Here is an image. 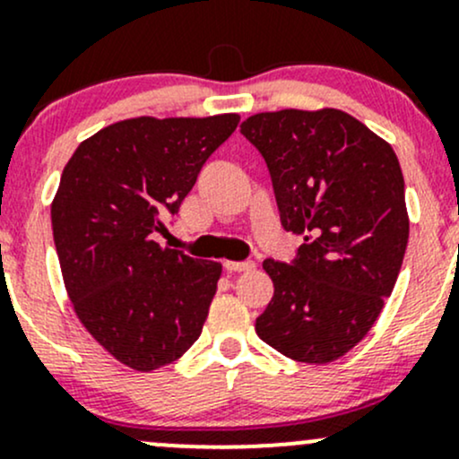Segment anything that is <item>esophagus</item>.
Listing matches in <instances>:
<instances>
[{
  "label": "esophagus",
  "instance_id": "esophagus-1",
  "mask_svg": "<svg viewBox=\"0 0 459 459\" xmlns=\"http://www.w3.org/2000/svg\"><path fill=\"white\" fill-rule=\"evenodd\" d=\"M225 271H231V273H240V271H251L255 269L254 260H243V263H225Z\"/></svg>",
  "mask_w": 459,
  "mask_h": 459
}]
</instances>
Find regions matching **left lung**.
<instances>
[{
	"instance_id": "8db88e82",
	"label": "left lung",
	"mask_w": 459,
	"mask_h": 459,
	"mask_svg": "<svg viewBox=\"0 0 459 459\" xmlns=\"http://www.w3.org/2000/svg\"><path fill=\"white\" fill-rule=\"evenodd\" d=\"M240 133L267 164L282 228L304 236L290 263H263L273 298L255 333L295 361H334L374 326L405 258L396 152L339 109L255 113Z\"/></svg>"
}]
</instances>
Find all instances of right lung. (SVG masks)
Wrapping results in <instances>:
<instances>
[{"label":"right lung","instance_id":"obj_1","mask_svg":"<svg viewBox=\"0 0 459 459\" xmlns=\"http://www.w3.org/2000/svg\"><path fill=\"white\" fill-rule=\"evenodd\" d=\"M240 117H133L82 142L61 175L52 231L82 326L120 363L151 372L199 339L221 278L152 240L179 212Z\"/></svg>","mask_w":459,"mask_h":459}]
</instances>
